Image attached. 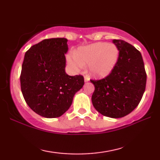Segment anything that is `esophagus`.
<instances>
[{
	"instance_id": "obj_1",
	"label": "esophagus",
	"mask_w": 160,
	"mask_h": 160,
	"mask_svg": "<svg viewBox=\"0 0 160 160\" xmlns=\"http://www.w3.org/2000/svg\"><path fill=\"white\" fill-rule=\"evenodd\" d=\"M89 80H90V78L87 76H85V82H88Z\"/></svg>"
}]
</instances>
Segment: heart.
Returning <instances> with one entry per match:
<instances>
[{"label":"heart","instance_id":"1","mask_svg":"<svg viewBox=\"0 0 160 160\" xmlns=\"http://www.w3.org/2000/svg\"><path fill=\"white\" fill-rule=\"evenodd\" d=\"M118 49L113 44L96 43L82 47L74 56H68V62L74 69L79 70L88 64V70L95 78H104L114 68L118 58Z\"/></svg>","mask_w":160,"mask_h":160}]
</instances>
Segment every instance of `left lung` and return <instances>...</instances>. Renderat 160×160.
Instances as JSON below:
<instances>
[{
    "label": "left lung",
    "instance_id": "8db88e82",
    "mask_svg": "<svg viewBox=\"0 0 160 160\" xmlns=\"http://www.w3.org/2000/svg\"><path fill=\"white\" fill-rule=\"evenodd\" d=\"M119 51L114 68L101 80H90L94 91L92 102L97 112L110 118H121L132 112L145 90L147 75L140 51L121 39H113Z\"/></svg>",
    "mask_w": 160,
    "mask_h": 160
}]
</instances>
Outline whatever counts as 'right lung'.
Returning <instances> with one entry per match:
<instances>
[{
    "label": "right lung",
    "mask_w": 160,
    "mask_h": 160,
    "mask_svg": "<svg viewBox=\"0 0 160 160\" xmlns=\"http://www.w3.org/2000/svg\"><path fill=\"white\" fill-rule=\"evenodd\" d=\"M67 42L66 38L44 39L25 53L20 74L22 93L31 109L43 117L63 115L85 83L82 75L70 76L65 71Z\"/></svg>",
    "instance_id": "add662e5"
}]
</instances>
